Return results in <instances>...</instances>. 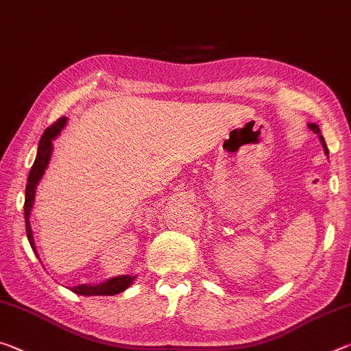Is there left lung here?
Returning a JSON list of instances; mask_svg holds the SVG:
<instances>
[{
	"label": "left lung",
	"mask_w": 351,
	"mask_h": 351,
	"mask_svg": "<svg viewBox=\"0 0 351 351\" xmlns=\"http://www.w3.org/2000/svg\"><path fill=\"white\" fill-rule=\"evenodd\" d=\"M308 127H310L314 133L319 134V139H320V142H322V145H324V150H325V154H326V156H328V148H326V144H325V139H324V136L320 134L319 125H316V123H308Z\"/></svg>",
	"instance_id": "left-lung-1"
}]
</instances>
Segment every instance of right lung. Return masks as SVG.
<instances>
[{
	"label": "right lung",
	"mask_w": 351,
	"mask_h": 351,
	"mask_svg": "<svg viewBox=\"0 0 351 351\" xmlns=\"http://www.w3.org/2000/svg\"><path fill=\"white\" fill-rule=\"evenodd\" d=\"M66 121H68L66 117H60L54 125H51L49 128L45 130V133L41 136L40 144H38L37 158H35L31 171H29V178L26 184V198H25V221H26L27 240L31 243L34 252H37V249H35L31 223H29V215H31V210L34 206L35 189H37L41 176L45 175V170L47 169V164H49V159L52 154V141L60 134L63 127L66 125ZM134 278L136 276H117V277L108 278L106 282L99 283V285H79V287L71 288V291L80 295H114L130 288V285L134 282Z\"/></svg>",
	"instance_id": "1"
}]
</instances>
